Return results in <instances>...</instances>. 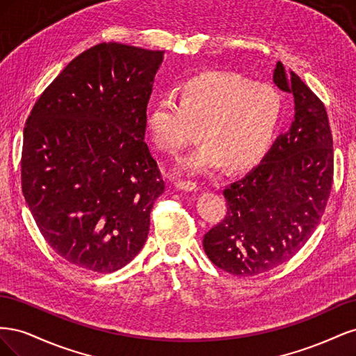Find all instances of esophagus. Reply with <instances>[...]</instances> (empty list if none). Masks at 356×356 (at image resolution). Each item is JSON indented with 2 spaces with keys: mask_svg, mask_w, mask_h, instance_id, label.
Segmentation results:
<instances>
[{
  "mask_svg": "<svg viewBox=\"0 0 356 356\" xmlns=\"http://www.w3.org/2000/svg\"><path fill=\"white\" fill-rule=\"evenodd\" d=\"M175 186L178 190H184V191H199L200 190V186L197 184V182H193V181H178Z\"/></svg>",
  "mask_w": 356,
  "mask_h": 356,
  "instance_id": "34e87169",
  "label": "esophagus"
}]
</instances>
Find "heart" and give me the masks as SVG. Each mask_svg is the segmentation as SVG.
Instances as JSON below:
<instances>
[{"label": "heart", "mask_w": 356, "mask_h": 356, "mask_svg": "<svg viewBox=\"0 0 356 356\" xmlns=\"http://www.w3.org/2000/svg\"><path fill=\"white\" fill-rule=\"evenodd\" d=\"M282 111V95L270 83L208 71L182 84L181 99L172 93L159 98L147 126L157 148L166 153L184 148L195 126L200 127L202 144L177 165L181 172L199 175L227 161L232 168L254 163L272 144Z\"/></svg>", "instance_id": "heart-1"}]
</instances>
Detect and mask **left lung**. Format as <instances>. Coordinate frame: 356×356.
<instances>
[{
  "label": "left lung",
  "instance_id": "8db88e82",
  "mask_svg": "<svg viewBox=\"0 0 356 356\" xmlns=\"http://www.w3.org/2000/svg\"><path fill=\"white\" fill-rule=\"evenodd\" d=\"M273 81L294 96V120L261 163L224 188L225 218L203 236L209 260L236 276L286 263L315 232L330 197L334 154L325 106L293 71Z\"/></svg>",
  "mask_w": 356,
  "mask_h": 356
}]
</instances>
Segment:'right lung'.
I'll return each instance as SVG.
<instances>
[{
	"mask_svg": "<svg viewBox=\"0 0 356 356\" xmlns=\"http://www.w3.org/2000/svg\"><path fill=\"white\" fill-rule=\"evenodd\" d=\"M165 51L101 42L72 59L32 108L22 190L62 258L111 273L143 250L165 181L144 141Z\"/></svg>",
	"mask_w": 356,
	"mask_h": 356,
	"instance_id": "add662e5",
	"label": "right lung"
}]
</instances>
